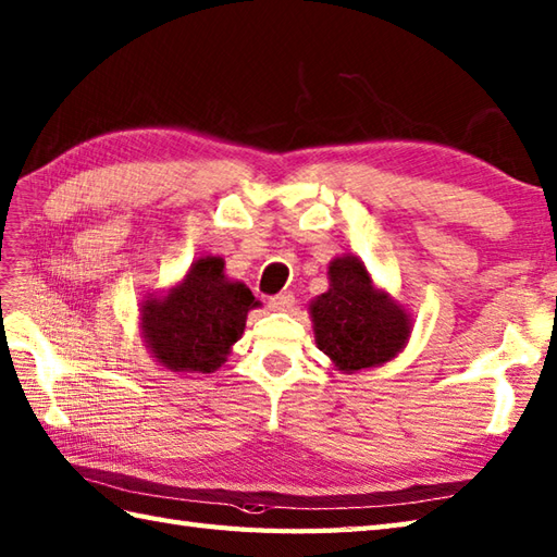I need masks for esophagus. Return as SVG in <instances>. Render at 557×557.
Returning <instances> with one entry per match:
<instances>
[{"label": "esophagus", "instance_id": "1", "mask_svg": "<svg viewBox=\"0 0 557 557\" xmlns=\"http://www.w3.org/2000/svg\"><path fill=\"white\" fill-rule=\"evenodd\" d=\"M293 305H295L293 293H278V295H274V298H269V307L276 312H288Z\"/></svg>", "mask_w": 557, "mask_h": 557}]
</instances>
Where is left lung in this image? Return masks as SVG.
<instances>
[{
    "label": "left lung",
    "mask_w": 557,
    "mask_h": 557,
    "mask_svg": "<svg viewBox=\"0 0 557 557\" xmlns=\"http://www.w3.org/2000/svg\"><path fill=\"white\" fill-rule=\"evenodd\" d=\"M317 348L341 372L379 367L410 338V314L379 290L360 257L343 255L329 264V290L310 302Z\"/></svg>",
    "instance_id": "8db88e82"
}]
</instances>
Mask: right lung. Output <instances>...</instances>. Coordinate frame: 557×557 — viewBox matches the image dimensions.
<instances>
[{"label": "right lung", "mask_w": 557, "mask_h": 557, "mask_svg": "<svg viewBox=\"0 0 557 557\" xmlns=\"http://www.w3.org/2000/svg\"><path fill=\"white\" fill-rule=\"evenodd\" d=\"M259 300L240 281H228L224 259L200 257L164 295L140 302V329L154 360L181 374H212L243 331Z\"/></svg>", "instance_id": "right-lung-1"}]
</instances>
